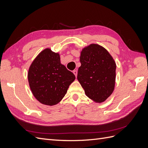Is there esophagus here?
<instances>
[{"mask_svg":"<svg viewBox=\"0 0 148 148\" xmlns=\"http://www.w3.org/2000/svg\"><path fill=\"white\" fill-rule=\"evenodd\" d=\"M73 73H74V75H75V77H77V73H78V71L77 70H73Z\"/></svg>","mask_w":148,"mask_h":148,"instance_id":"34e87169","label":"esophagus"}]
</instances>
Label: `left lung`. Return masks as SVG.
Instances as JSON below:
<instances>
[{
  "label": "left lung",
  "instance_id": "obj_1",
  "mask_svg": "<svg viewBox=\"0 0 148 148\" xmlns=\"http://www.w3.org/2000/svg\"><path fill=\"white\" fill-rule=\"evenodd\" d=\"M77 79L86 95L96 102L105 101L113 92L116 64L105 48L96 44L84 47L80 56Z\"/></svg>",
  "mask_w": 148,
  "mask_h": 148
}]
</instances>
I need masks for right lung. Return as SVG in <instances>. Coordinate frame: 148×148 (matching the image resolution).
<instances>
[{"label": "right lung", "mask_w": 148, "mask_h": 148, "mask_svg": "<svg viewBox=\"0 0 148 148\" xmlns=\"http://www.w3.org/2000/svg\"><path fill=\"white\" fill-rule=\"evenodd\" d=\"M28 78L36 99L42 104L53 106L63 99L75 76L61 64L59 53L46 49L32 62Z\"/></svg>", "instance_id": "add662e5"}]
</instances>
